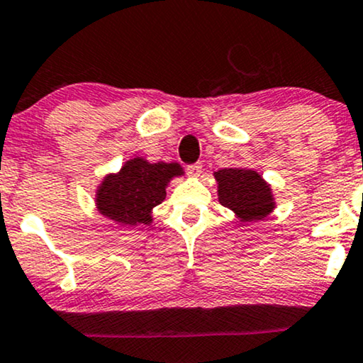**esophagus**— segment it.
Masks as SVG:
<instances>
[{"mask_svg":"<svg viewBox=\"0 0 363 363\" xmlns=\"http://www.w3.org/2000/svg\"><path fill=\"white\" fill-rule=\"evenodd\" d=\"M186 173H189L190 177H199V174L202 173V163L196 161V163L189 164V167H186Z\"/></svg>","mask_w":363,"mask_h":363,"instance_id":"esophagus-1","label":"esophagus"}]
</instances>
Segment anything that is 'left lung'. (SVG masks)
Returning <instances> with one entry per match:
<instances>
[{
  "label": "left lung",
  "mask_w": 363,
  "mask_h": 363,
  "mask_svg": "<svg viewBox=\"0 0 363 363\" xmlns=\"http://www.w3.org/2000/svg\"><path fill=\"white\" fill-rule=\"evenodd\" d=\"M218 200L234 210L240 222L261 220L274 208L269 185L261 174L245 168H223L216 173Z\"/></svg>",
  "instance_id": "8db88e82"
}]
</instances>
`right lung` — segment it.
<instances>
[{
    "instance_id": "obj_1",
    "label": "right lung",
    "mask_w": 363,
    "mask_h": 363,
    "mask_svg": "<svg viewBox=\"0 0 363 363\" xmlns=\"http://www.w3.org/2000/svg\"><path fill=\"white\" fill-rule=\"evenodd\" d=\"M182 173L178 163H147L143 158H134L119 173L104 178L97 190V208L102 216L123 225H147L151 210L167 196L164 186Z\"/></svg>"
}]
</instances>
